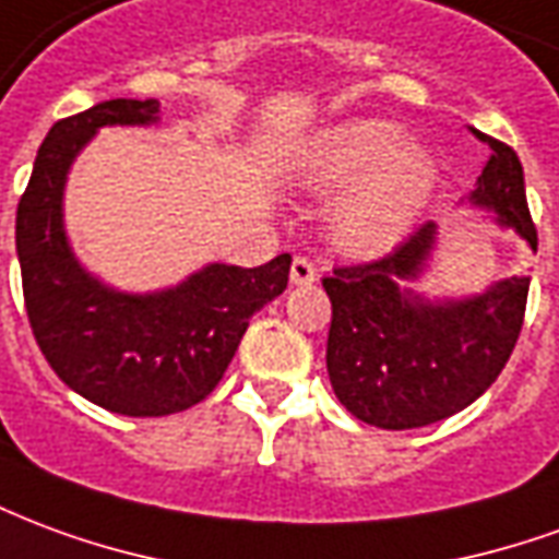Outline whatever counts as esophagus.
Returning a JSON list of instances; mask_svg holds the SVG:
<instances>
[{
    "mask_svg": "<svg viewBox=\"0 0 559 559\" xmlns=\"http://www.w3.org/2000/svg\"><path fill=\"white\" fill-rule=\"evenodd\" d=\"M314 278H317L314 263H311L308 257H296L290 266V284H296V287H305V284H311Z\"/></svg>",
    "mask_w": 559,
    "mask_h": 559,
    "instance_id": "esophagus-1",
    "label": "esophagus"
}]
</instances>
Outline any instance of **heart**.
Listing matches in <instances>:
<instances>
[{
    "label": "heart",
    "instance_id": "heart-1",
    "mask_svg": "<svg viewBox=\"0 0 559 559\" xmlns=\"http://www.w3.org/2000/svg\"><path fill=\"white\" fill-rule=\"evenodd\" d=\"M293 179L317 194L341 188L329 212L335 242L350 254H380L395 248L428 209L437 164L386 119H347L296 148Z\"/></svg>",
    "mask_w": 559,
    "mask_h": 559
}]
</instances>
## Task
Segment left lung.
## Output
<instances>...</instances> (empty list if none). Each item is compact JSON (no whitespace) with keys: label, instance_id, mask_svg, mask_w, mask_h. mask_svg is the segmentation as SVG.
Returning a JSON list of instances; mask_svg holds the SVG:
<instances>
[{"label":"left lung","instance_id":"8db88e82","mask_svg":"<svg viewBox=\"0 0 559 559\" xmlns=\"http://www.w3.org/2000/svg\"><path fill=\"white\" fill-rule=\"evenodd\" d=\"M491 158L469 191L500 230H515L536 251L524 170L512 148L479 134ZM437 224L428 221L392 254L341 266L323 287L332 302L329 380L356 419L407 431L449 419L500 377L515 350L527 308V275L491 281L473 296H421L413 284L431 266Z\"/></svg>","mask_w":559,"mask_h":559}]
</instances>
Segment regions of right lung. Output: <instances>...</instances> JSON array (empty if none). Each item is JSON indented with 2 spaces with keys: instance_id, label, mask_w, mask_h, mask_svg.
I'll return each instance as SVG.
<instances>
[{
  "instance_id": "right-lung-1",
  "label": "right lung",
  "mask_w": 559,
  "mask_h": 559,
  "mask_svg": "<svg viewBox=\"0 0 559 559\" xmlns=\"http://www.w3.org/2000/svg\"><path fill=\"white\" fill-rule=\"evenodd\" d=\"M155 98H116L50 128L17 206L32 332L59 380L119 416H167L218 386L248 320L287 290L290 254L266 266L206 263L164 290L128 293L83 266L66 233V185L102 128L158 126Z\"/></svg>"
}]
</instances>
